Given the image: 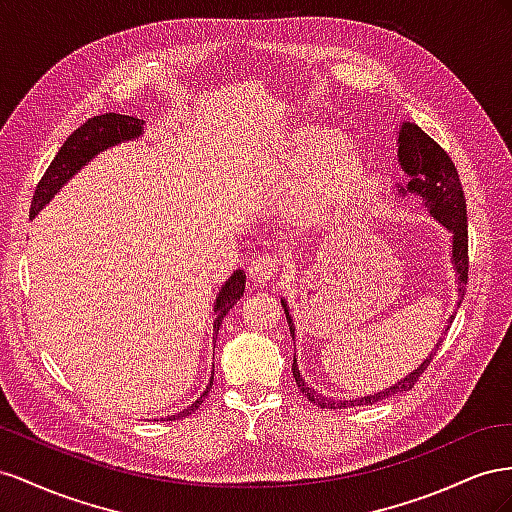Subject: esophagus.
<instances>
[{
	"instance_id": "esophagus-1",
	"label": "esophagus",
	"mask_w": 512,
	"mask_h": 512,
	"mask_svg": "<svg viewBox=\"0 0 512 512\" xmlns=\"http://www.w3.org/2000/svg\"><path fill=\"white\" fill-rule=\"evenodd\" d=\"M276 270H279V264H276L274 257L259 255L251 261V266H248V279L257 285L268 283Z\"/></svg>"
}]
</instances>
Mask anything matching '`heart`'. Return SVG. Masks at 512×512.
I'll return each instance as SVG.
<instances>
[{
	"mask_svg": "<svg viewBox=\"0 0 512 512\" xmlns=\"http://www.w3.org/2000/svg\"><path fill=\"white\" fill-rule=\"evenodd\" d=\"M345 148L347 141L337 130L309 124L261 156L259 169L276 186H300L296 214L313 221L354 195L362 182V163Z\"/></svg>",
	"mask_w": 512,
	"mask_h": 512,
	"instance_id": "1",
	"label": "heart"
}]
</instances>
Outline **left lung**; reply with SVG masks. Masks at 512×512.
<instances>
[{
  "label": "left lung",
  "instance_id": "obj_1",
  "mask_svg": "<svg viewBox=\"0 0 512 512\" xmlns=\"http://www.w3.org/2000/svg\"><path fill=\"white\" fill-rule=\"evenodd\" d=\"M399 163H401L403 171L412 178V182L407 184V191H412L425 199L429 212L446 229L452 231V261H455V270L459 274V296L463 298V289L467 283V270H470V257H467V208H465V195H463V186L459 180L457 167H455V163H452V158L444 152L442 145L433 141L425 133V130H422L414 122H403L401 130H399ZM281 302L285 306L289 332H291V337H294V324H291L289 309H287L285 300H281ZM440 343L435 345V349L440 347ZM433 354L435 352H431V356L422 362L414 373L403 377L399 384L386 388L384 392L371 394V397H360L354 401L352 399L334 401L330 397H324V394L315 392L300 377L296 356H294V364H291V373H294L296 386L300 388V392L313 405L321 407V410H343V407H354V405H373L382 399L394 397V394H399V392L412 390L414 384L422 377V373L427 371V367L433 360Z\"/></svg>",
  "mask_w": 512,
  "mask_h": 512
}]
</instances>
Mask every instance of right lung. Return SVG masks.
Listing matches in <instances>:
<instances>
[{
    "label": "right lung",
    "mask_w": 512,
    "mask_h": 512,
    "mask_svg": "<svg viewBox=\"0 0 512 512\" xmlns=\"http://www.w3.org/2000/svg\"><path fill=\"white\" fill-rule=\"evenodd\" d=\"M141 124H143V120L130 118V115H120V113L94 115V118H90L85 124H81L75 130V133H72L64 141L60 152H57L55 158L51 160L49 169L40 178L36 191H34V199H32V208H29V214L36 216L42 210V206H47L51 197L57 191H60V188L92 156H96L102 150L111 148V145H115V143L139 137L141 135ZM244 285H246V274L242 270H236L229 276L227 283L223 285V289L218 291V298H216V304H214L216 306V309H214V313H216L214 334H218V326L223 324V317L227 315V311L242 298ZM212 379H214V373L210 377L208 388L199 394L197 401L193 405H188L186 410L180 412L178 416H169V420H178V418H184L188 414H193L195 410H199V405L208 399L210 388H212Z\"/></svg>",
    "instance_id": "add662e5"
}]
</instances>
